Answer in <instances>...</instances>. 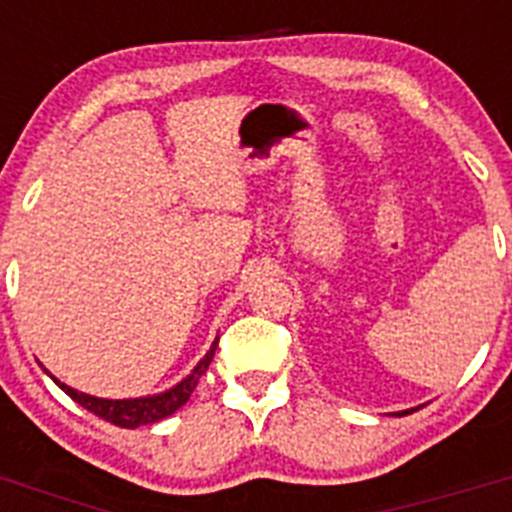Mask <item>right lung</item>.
I'll return each instance as SVG.
<instances>
[{"mask_svg":"<svg viewBox=\"0 0 512 512\" xmlns=\"http://www.w3.org/2000/svg\"><path fill=\"white\" fill-rule=\"evenodd\" d=\"M215 348L217 341L212 343V348L207 351L205 359L200 364L194 366V372L189 374L187 379L171 387L169 392H161V395H153V397H140V400H102V397H92V395H84V392H76L71 387H66L63 382H58L53 377V382L61 387L66 395L71 397L74 402H79L81 408H87L89 413H94L97 418L107 420L112 425H120V428H138V425H148V423H156L161 418H169L171 413L182 408L184 402L189 400V395L194 392L197 382H200L202 374L207 372V366H210L212 356H215Z\"/></svg>","mask_w":512,"mask_h":512,"instance_id":"add662e5","label":"right lung"}]
</instances>
